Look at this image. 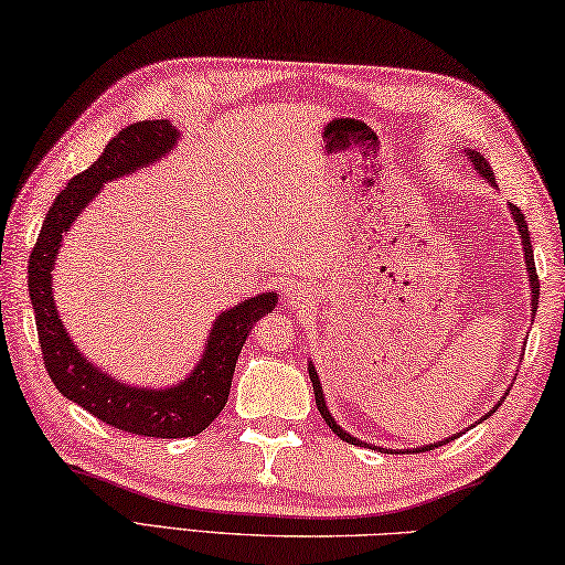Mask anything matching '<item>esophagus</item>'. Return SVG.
<instances>
[{"mask_svg": "<svg viewBox=\"0 0 565 565\" xmlns=\"http://www.w3.org/2000/svg\"><path fill=\"white\" fill-rule=\"evenodd\" d=\"M288 300H290L292 305H300V302H305V295H302V290H292V292L288 295Z\"/></svg>", "mask_w": 565, "mask_h": 565, "instance_id": "obj_1", "label": "esophagus"}]
</instances>
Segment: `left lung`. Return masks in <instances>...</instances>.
<instances>
[{
  "instance_id": "obj_1",
  "label": "left lung",
  "mask_w": 565,
  "mask_h": 565,
  "mask_svg": "<svg viewBox=\"0 0 565 565\" xmlns=\"http://www.w3.org/2000/svg\"><path fill=\"white\" fill-rule=\"evenodd\" d=\"M463 154L468 157V162H473V168L478 170V174L480 178H483L488 184H491V188H498L495 184V174H493V170H491V164L486 162V157L480 154V152H476V150H463ZM511 217H513V222H515V227H518V235H521V243H523V260H525V273H529V285H531V316H535V310H539V275H535V263H533V245H531V235H529V225H525V217H523V212L518 210L515 205H511ZM308 373H310V381H312V391H316V403H318V411H320V415L322 418H326V423L330 425L332 428V433H335V436L340 438V440H345V443H350V446H363V448H375V450H391V452H397V450H393V448H381V446H373V443H365V440H360V438H355V436H350L348 430H343L338 425V420L332 418V413L328 411V403H326V393H322V385H320V375H318V370H316V365H312V360H308ZM508 395V391L498 397V403L493 405V411H488L483 418H480L478 423H483L488 415L491 413H495L498 408H501V403H503V397ZM470 428H476V425H470ZM458 436L456 433H452L450 438H443V440H438V443H425V446H418V448H413V452H423V450H436L438 446H446V443H450V440H456ZM405 452V450H403ZM411 452V450H408Z\"/></svg>"
}]
</instances>
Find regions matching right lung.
Here are the masks:
<instances>
[{
	"instance_id": "add662e5",
	"label": "right lung",
	"mask_w": 565,
	"mask_h": 565,
	"mask_svg": "<svg viewBox=\"0 0 565 565\" xmlns=\"http://www.w3.org/2000/svg\"><path fill=\"white\" fill-rule=\"evenodd\" d=\"M180 140V129L170 119H142L115 135L89 170L72 178L52 202L26 267L36 335L54 387L113 428L147 438H190L217 418L227 403L247 332L277 305V292L267 290L222 310L212 322L195 367L184 381L164 387L119 381L74 345L54 302V265L64 237L107 182L160 162Z\"/></svg>"
}]
</instances>
